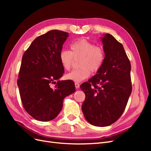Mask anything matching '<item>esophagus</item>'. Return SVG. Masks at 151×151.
Instances as JSON below:
<instances>
[{
  "label": "esophagus",
  "mask_w": 151,
  "mask_h": 151,
  "mask_svg": "<svg viewBox=\"0 0 151 151\" xmlns=\"http://www.w3.org/2000/svg\"><path fill=\"white\" fill-rule=\"evenodd\" d=\"M79 86L80 85H79V84L78 83H75V86H76V89H78L79 88Z\"/></svg>",
  "instance_id": "obj_1"
}]
</instances>
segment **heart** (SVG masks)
Returning a JSON list of instances; mask_svg holds the SVG:
<instances>
[{
  "label": "heart",
  "mask_w": 151,
  "mask_h": 151,
  "mask_svg": "<svg viewBox=\"0 0 151 151\" xmlns=\"http://www.w3.org/2000/svg\"><path fill=\"white\" fill-rule=\"evenodd\" d=\"M59 57L62 67L67 70L71 68L74 58H81L79 61L81 67L66 75L68 80L80 82L88 78L91 74V70L96 72L101 67L104 60V53L101 48L96 47L86 39H80L71 43L70 51L62 50Z\"/></svg>",
  "instance_id": "heart-1"
}]
</instances>
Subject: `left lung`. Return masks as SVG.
I'll use <instances>...</instances> for the list:
<instances>
[{"label": "left lung", "mask_w": 151, "mask_h": 151, "mask_svg": "<svg viewBox=\"0 0 151 151\" xmlns=\"http://www.w3.org/2000/svg\"><path fill=\"white\" fill-rule=\"evenodd\" d=\"M104 60L97 74L80 86L86 98L82 105L91 125L107 127L124 111L132 93L131 65L123 45L110 34L100 38Z\"/></svg>", "instance_id": "1"}]
</instances>
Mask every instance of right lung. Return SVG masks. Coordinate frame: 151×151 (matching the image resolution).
Wrapping results in <instances>:
<instances>
[{
  "label": "right lung",
  "instance_id": "obj_1",
  "mask_svg": "<svg viewBox=\"0 0 151 151\" xmlns=\"http://www.w3.org/2000/svg\"><path fill=\"white\" fill-rule=\"evenodd\" d=\"M68 36L67 32L50 31L35 39L22 56L17 86L22 105L35 120L56 118L63 99L76 91L72 81L60 80L64 68L59 56Z\"/></svg>",
  "mask_w": 151,
  "mask_h": 151
}]
</instances>
